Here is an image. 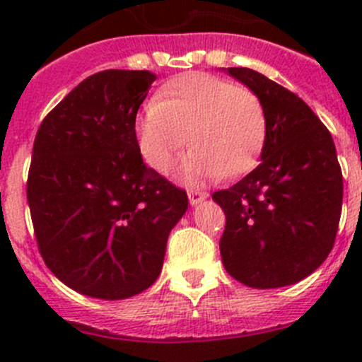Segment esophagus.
Wrapping results in <instances>:
<instances>
[{
  "mask_svg": "<svg viewBox=\"0 0 362 362\" xmlns=\"http://www.w3.org/2000/svg\"><path fill=\"white\" fill-rule=\"evenodd\" d=\"M203 199H206V194H202V192L198 191H189V203H191L192 206L199 204Z\"/></svg>",
  "mask_w": 362,
  "mask_h": 362,
  "instance_id": "obj_1",
  "label": "esophagus"
}]
</instances>
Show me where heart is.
I'll return each mask as SVG.
<instances>
[{
    "label": "heart",
    "instance_id": "obj_1",
    "mask_svg": "<svg viewBox=\"0 0 362 362\" xmlns=\"http://www.w3.org/2000/svg\"><path fill=\"white\" fill-rule=\"evenodd\" d=\"M134 133L141 158L158 173L170 171L189 138L192 151L178 178L198 185L249 170L264 145L266 115L247 87L191 71L160 87L138 115Z\"/></svg>",
    "mask_w": 362,
    "mask_h": 362
}]
</instances>
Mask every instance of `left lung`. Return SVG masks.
<instances>
[{"label": "left lung", "instance_id": "1", "mask_svg": "<svg viewBox=\"0 0 362 362\" xmlns=\"http://www.w3.org/2000/svg\"><path fill=\"white\" fill-rule=\"evenodd\" d=\"M261 101L266 138L261 163L229 189L214 192L226 214L224 268L254 289L293 286L329 255L341 215L337 148L312 108L249 68H222Z\"/></svg>", "mask_w": 362, "mask_h": 362}]
</instances>
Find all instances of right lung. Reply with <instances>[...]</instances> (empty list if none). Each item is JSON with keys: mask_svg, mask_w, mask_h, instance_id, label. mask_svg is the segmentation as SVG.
Returning a JSON list of instances; mask_svg holds the SVG:
<instances>
[{"mask_svg": "<svg viewBox=\"0 0 362 362\" xmlns=\"http://www.w3.org/2000/svg\"><path fill=\"white\" fill-rule=\"evenodd\" d=\"M154 73L105 69L43 119L28 203L43 261L69 289L98 299L144 293L160 275L187 194L144 163L134 122Z\"/></svg>", "mask_w": 362, "mask_h": 362, "instance_id": "right-lung-1", "label": "right lung"}]
</instances>
